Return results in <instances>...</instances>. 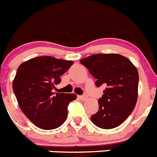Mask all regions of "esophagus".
Instances as JSON below:
<instances>
[{
  "mask_svg": "<svg viewBox=\"0 0 157 157\" xmlns=\"http://www.w3.org/2000/svg\"><path fill=\"white\" fill-rule=\"evenodd\" d=\"M79 98L81 100H82V101H84V100H86L87 98L86 95H82V96H79Z\"/></svg>",
  "mask_w": 157,
  "mask_h": 157,
  "instance_id": "34e87169",
  "label": "esophagus"
}]
</instances>
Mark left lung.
Wrapping results in <instances>:
<instances>
[{
	"mask_svg": "<svg viewBox=\"0 0 157 157\" xmlns=\"http://www.w3.org/2000/svg\"><path fill=\"white\" fill-rule=\"evenodd\" d=\"M80 62L97 79L96 86H107L91 121L102 129L120 126L137 103L139 77L136 67L128 58L116 53L94 54Z\"/></svg>",
	"mask_w": 157,
	"mask_h": 157,
	"instance_id": "8db88e82",
	"label": "left lung"
}]
</instances>
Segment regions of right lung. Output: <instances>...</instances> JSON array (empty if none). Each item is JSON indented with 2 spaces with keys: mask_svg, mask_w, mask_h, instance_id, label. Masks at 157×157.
I'll list each match as a JSON object with an SVG mask.
<instances>
[{
  "mask_svg": "<svg viewBox=\"0 0 157 157\" xmlns=\"http://www.w3.org/2000/svg\"><path fill=\"white\" fill-rule=\"evenodd\" d=\"M73 64L71 60L48 56L32 58L18 67L12 83L22 112L34 125L43 130L60 127L67 116L69 103L75 94L52 92L60 77Z\"/></svg>",
  "mask_w": 157,
  "mask_h": 157,
  "instance_id": "add662e5",
  "label": "right lung"
}]
</instances>
